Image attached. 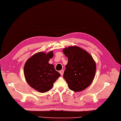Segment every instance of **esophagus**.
<instances>
[{
	"label": "esophagus",
	"instance_id": "esophagus-1",
	"mask_svg": "<svg viewBox=\"0 0 121 121\" xmlns=\"http://www.w3.org/2000/svg\"><path fill=\"white\" fill-rule=\"evenodd\" d=\"M59 72H60L61 76H62L63 75V73H64V70H61Z\"/></svg>",
	"mask_w": 121,
	"mask_h": 121
}]
</instances>
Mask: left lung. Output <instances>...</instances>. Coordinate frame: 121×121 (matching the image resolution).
<instances>
[{
    "label": "left lung",
    "mask_w": 121,
    "mask_h": 121,
    "mask_svg": "<svg viewBox=\"0 0 121 121\" xmlns=\"http://www.w3.org/2000/svg\"><path fill=\"white\" fill-rule=\"evenodd\" d=\"M68 58L63 78L73 91L84 90L91 84L96 72V64L90 54L76 45L63 49Z\"/></svg>",
    "instance_id": "obj_1"
}]
</instances>
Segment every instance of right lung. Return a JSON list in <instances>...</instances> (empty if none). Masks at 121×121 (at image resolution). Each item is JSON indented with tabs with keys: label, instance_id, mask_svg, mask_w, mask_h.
Here are the masks:
<instances>
[{
	"label": "right lung",
	"instance_id": "obj_1",
	"mask_svg": "<svg viewBox=\"0 0 121 121\" xmlns=\"http://www.w3.org/2000/svg\"><path fill=\"white\" fill-rule=\"evenodd\" d=\"M54 56L52 51L46 53L40 52L32 56L24 64V75L31 87L40 92L50 90L60 76L54 65L48 62Z\"/></svg>",
	"mask_w": 121,
	"mask_h": 121
}]
</instances>
